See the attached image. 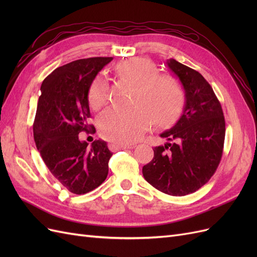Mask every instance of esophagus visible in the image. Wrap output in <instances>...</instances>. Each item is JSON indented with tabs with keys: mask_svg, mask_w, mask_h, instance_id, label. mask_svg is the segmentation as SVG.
<instances>
[{
	"mask_svg": "<svg viewBox=\"0 0 257 257\" xmlns=\"http://www.w3.org/2000/svg\"><path fill=\"white\" fill-rule=\"evenodd\" d=\"M109 148L111 150H121V149H133L135 148L134 145H122L118 143H111L109 145Z\"/></svg>",
	"mask_w": 257,
	"mask_h": 257,
	"instance_id": "34e87169",
	"label": "esophagus"
}]
</instances>
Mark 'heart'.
Listing matches in <instances>:
<instances>
[{
  "instance_id": "heart-1",
  "label": "heart",
  "mask_w": 257,
  "mask_h": 257,
  "mask_svg": "<svg viewBox=\"0 0 257 257\" xmlns=\"http://www.w3.org/2000/svg\"><path fill=\"white\" fill-rule=\"evenodd\" d=\"M118 73L136 85L131 108H108L98 119L99 132L105 138L118 144H132L150 126L174 121L184 103L181 83L173 76L159 74L153 62L145 58H131L116 66ZM108 98V83L103 75L93 79L88 102L93 109L104 106Z\"/></svg>"
}]
</instances>
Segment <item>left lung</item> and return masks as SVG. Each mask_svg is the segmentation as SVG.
<instances>
[{"label":"left lung","mask_w":257,"mask_h":257,"mask_svg":"<svg viewBox=\"0 0 257 257\" xmlns=\"http://www.w3.org/2000/svg\"><path fill=\"white\" fill-rule=\"evenodd\" d=\"M166 63L182 83L185 105L178 122L160 135L167 143L154 148L143 175L157 190L184 196L206 184L219 166L225 120L219 99L201 74L175 59Z\"/></svg>","instance_id":"1"}]
</instances>
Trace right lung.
Here are the masks:
<instances>
[{"mask_svg":"<svg viewBox=\"0 0 257 257\" xmlns=\"http://www.w3.org/2000/svg\"><path fill=\"white\" fill-rule=\"evenodd\" d=\"M112 58L80 59L60 66L42 83L33 124L38 152L54 178L74 194H85L108 175L111 151L104 141L80 142L88 132V91L97 73ZM95 128L91 131L94 133Z\"/></svg>","mask_w":257,"mask_h":257,"instance_id":"add662e5","label":"right lung"}]
</instances>
